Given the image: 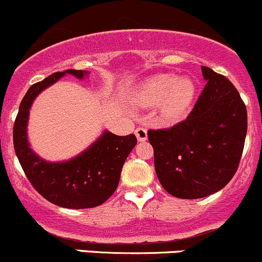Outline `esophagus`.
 <instances>
[{
    "instance_id": "esophagus-1",
    "label": "esophagus",
    "mask_w": 262,
    "mask_h": 262,
    "mask_svg": "<svg viewBox=\"0 0 262 262\" xmlns=\"http://www.w3.org/2000/svg\"><path fill=\"white\" fill-rule=\"evenodd\" d=\"M135 135H136V137H137V140H139V141H146V140H147L146 128L137 127L136 130H135Z\"/></svg>"
}]
</instances>
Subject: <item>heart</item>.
<instances>
[{
    "label": "heart",
    "instance_id": "obj_1",
    "mask_svg": "<svg viewBox=\"0 0 262 262\" xmlns=\"http://www.w3.org/2000/svg\"><path fill=\"white\" fill-rule=\"evenodd\" d=\"M195 87L188 78L169 74L154 75L145 80L139 90L141 103L155 106L160 103V111L168 120H178L187 112L193 101Z\"/></svg>",
    "mask_w": 262,
    "mask_h": 262
}]
</instances>
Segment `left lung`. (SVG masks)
<instances>
[{"label":"left lung","instance_id":"obj_1","mask_svg":"<svg viewBox=\"0 0 262 262\" xmlns=\"http://www.w3.org/2000/svg\"><path fill=\"white\" fill-rule=\"evenodd\" d=\"M202 73L206 87L188 117L172 127L147 131L156 175L177 198H204L226 187L246 139L247 111L238 91L208 67Z\"/></svg>","mask_w":262,"mask_h":262}]
</instances>
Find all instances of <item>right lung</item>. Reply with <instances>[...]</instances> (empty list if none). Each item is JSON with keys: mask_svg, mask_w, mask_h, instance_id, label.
Returning <instances> with one entry per match:
<instances>
[{"mask_svg": "<svg viewBox=\"0 0 262 262\" xmlns=\"http://www.w3.org/2000/svg\"><path fill=\"white\" fill-rule=\"evenodd\" d=\"M66 74L83 79L88 72L75 69L56 72L29 88L13 125V147L29 182L47 201L64 208H93L115 193L123 164L137 139L134 134L117 136L104 131L87 150L71 160L49 163L39 158L28 141L26 127L30 107L40 92Z\"/></svg>", "mask_w": 262, "mask_h": 262, "instance_id": "obj_1", "label": "right lung"}]
</instances>
